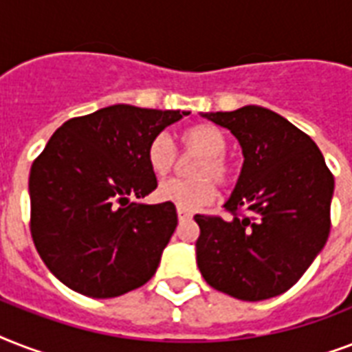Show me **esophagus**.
<instances>
[{
	"label": "esophagus",
	"instance_id": "obj_1",
	"mask_svg": "<svg viewBox=\"0 0 352 352\" xmlns=\"http://www.w3.org/2000/svg\"><path fill=\"white\" fill-rule=\"evenodd\" d=\"M177 217H179V221H188V219H192V214H190L188 210L177 208Z\"/></svg>",
	"mask_w": 352,
	"mask_h": 352
}]
</instances>
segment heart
<instances>
[{
	"label": "heart",
	"mask_w": 352,
	"mask_h": 352,
	"mask_svg": "<svg viewBox=\"0 0 352 352\" xmlns=\"http://www.w3.org/2000/svg\"><path fill=\"white\" fill-rule=\"evenodd\" d=\"M182 149L190 155H197L190 175L192 181H166L157 190V197L162 203L177 208L195 212L210 204L217 195L215 181L219 186H228L234 181V166L225 157L226 135L214 124H197L181 135ZM149 170L157 177L170 175L177 164V151L170 137L157 135L149 142L146 151Z\"/></svg>",
	"instance_id": "1"
}]
</instances>
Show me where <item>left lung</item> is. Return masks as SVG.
Returning a JSON list of instances; mask_svg holds the SVG:
<instances>
[{"mask_svg":"<svg viewBox=\"0 0 352 352\" xmlns=\"http://www.w3.org/2000/svg\"><path fill=\"white\" fill-rule=\"evenodd\" d=\"M226 127L243 168L225 208L195 215L197 267L210 287L243 301L283 294L311 267L331 230L334 179L312 138L267 107L201 113ZM245 208L246 216L236 212Z\"/></svg>","mask_w":352,"mask_h":352,"instance_id":"8db88e82","label":"left lung"}]
</instances>
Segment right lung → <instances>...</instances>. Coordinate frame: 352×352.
<instances>
[{"instance_id":"1","label":"right lung","mask_w":352,"mask_h":352,"mask_svg":"<svg viewBox=\"0 0 352 352\" xmlns=\"http://www.w3.org/2000/svg\"><path fill=\"white\" fill-rule=\"evenodd\" d=\"M186 115L115 104L54 131L30 168V234L65 287L106 300L153 278L177 210L140 201L157 188L146 151Z\"/></svg>"}]
</instances>
